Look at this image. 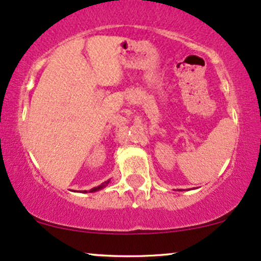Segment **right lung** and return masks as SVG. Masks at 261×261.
<instances>
[{"label": "right lung", "mask_w": 261, "mask_h": 261, "mask_svg": "<svg viewBox=\"0 0 261 261\" xmlns=\"http://www.w3.org/2000/svg\"><path fill=\"white\" fill-rule=\"evenodd\" d=\"M109 181H110V180H107V181L101 182V184L99 185V187H97V188H93L92 190H89V193H93V191H98V190H100V189H103L104 187H107V185L109 184ZM85 193H87V191H85Z\"/></svg>", "instance_id": "right-lung-1"}]
</instances>
